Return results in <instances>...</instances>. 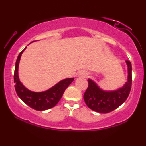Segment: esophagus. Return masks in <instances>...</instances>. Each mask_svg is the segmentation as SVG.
Here are the masks:
<instances>
[{
  "mask_svg": "<svg viewBox=\"0 0 146 146\" xmlns=\"http://www.w3.org/2000/svg\"><path fill=\"white\" fill-rule=\"evenodd\" d=\"M86 74H84V76H86Z\"/></svg>",
  "mask_w": 146,
  "mask_h": 146,
  "instance_id": "obj_1",
  "label": "esophagus"
}]
</instances>
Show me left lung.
Instances as JSON below:
<instances>
[{
    "mask_svg": "<svg viewBox=\"0 0 146 146\" xmlns=\"http://www.w3.org/2000/svg\"><path fill=\"white\" fill-rule=\"evenodd\" d=\"M128 66V82L122 88L113 91H105L100 89L93 80L88 79V86L84 99L88 108L95 112L108 113L113 111L124 102L130 94L132 86V65L126 60Z\"/></svg>",
    "mask_w": 146,
    "mask_h": 146,
    "instance_id": "8db88e82",
    "label": "left lung"
}]
</instances>
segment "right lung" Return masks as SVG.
Returning <instances> with one entry per match:
<instances>
[{
  "instance_id": "obj_1",
  "label": "right lung",
  "mask_w": 146,
  "mask_h": 146,
  "mask_svg": "<svg viewBox=\"0 0 146 146\" xmlns=\"http://www.w3.org/2000/svg\"><path fill=\"white\" fill-rule=\"evenodd\" d=\"M25 48L20 53L16 62L14 79L16 93L26 104L34 110H45L53 108L58 103L64 90L74 80V78H67L62 80L50 89L44 92L36 93L28 90L20 82L18 74L20 59Z\"/></svg>"
}]
</instances>
